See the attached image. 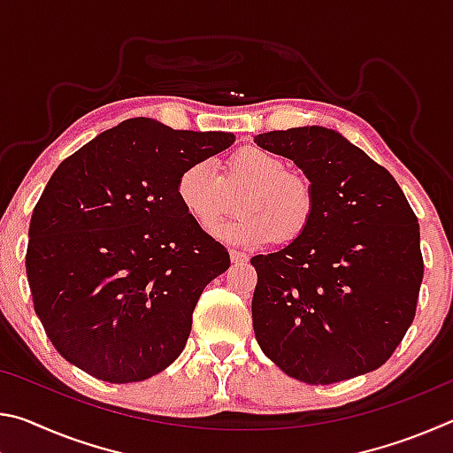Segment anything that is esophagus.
Segmentation results:
<instances>
[{"label": "esophagus", "mask_w": 453, "mask_h": 453, "mask_svg": "<svg viewBox=\"0 0 453 453\" xmlns=\"http://www.w3.org/2000/svg\"><path fill=\"white\" fill-rule=\"evenodd\" d=\"M229 257H232V264H245L248 262V254H243V251H237V250H229Z\"/></svg>", "instance_id": "obj_1"}]
</instances>
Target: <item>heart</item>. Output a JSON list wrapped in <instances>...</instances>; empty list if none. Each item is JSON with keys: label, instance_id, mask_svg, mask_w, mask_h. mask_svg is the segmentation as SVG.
Here are the masks:
<instances>
[{"label": "heart", "instance_id": "obj_1", "mask_svg": "<svg viewBox=\"0 0 453 453\" xmlns=\"http://www.w3.org/2000/svg\"><path fill=\"white\" fill-rule=\"evenodd\" d=\"M240 216L218 229V235L242 248H259L273 240L296 242L308 232L318 210L316 188L300 172L286 170L283 159L257 145L232 153L224 180L210 159L181 170L175 196L183 211L202 229H213L229 211V191L243 188Z\"/></svg>", "mask_w": 453, "mask_h": 453}]
</instances>
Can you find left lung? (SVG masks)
I'll return each mask as SVG.
<instances>
[{"mask_svg": "<svg viewBox=\"0 0 453 453\" xmlns=\"http://www.w3.org/2000/svg\"><path fill=\"white\" fill-rule=\"evenodd\" d=\"M316 188L302 237L254 256L251 319L272 362L313 386L378 370L416 316L424 259L418 218L386 167L321 126L259 134Z\"/></svg>", "mask_w": 453, "mask_h": 453, "instance_id": "left-lung-1", "label": "left lung"}]
</instances>
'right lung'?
<instances>
[{"label": "right lung", "mask_w": 453, "mask_h": 453, "mask_svg": "<svg viewBox=\"0 0 453 453\" xmlns=\"http://www.w3.org/2000/svg\"><path fill=\"white\" fill-rule=\"evenodd\" d=\"M234 140L134 118L53 172L29 221L26 272L37 318L67 362L129 383L181 354L199 296L229 254L183 211L175 183Z\"/></svg>", "instance_id": "obj_1"}]
</instances>
